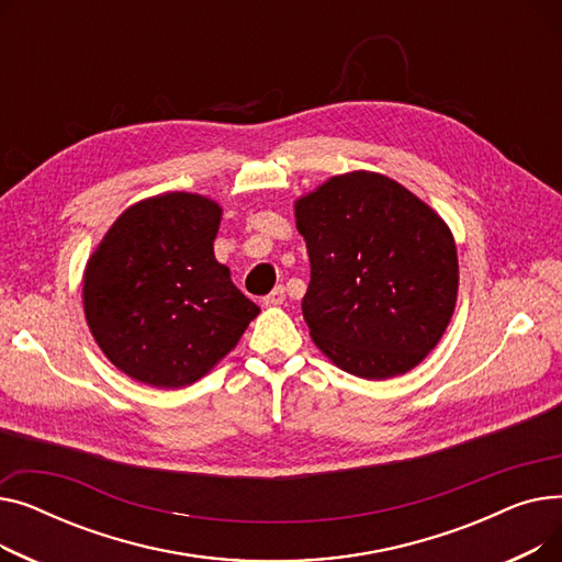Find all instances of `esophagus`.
<instances>
[{
    "label": "esophagus",
    "instance_id": "1",
    "mask_svg": "<svg viewBox=\"0 0 562 562\" xmlns=\"http://www.w3.org/2000/svg\"><path fill=\"white\" fill-rule=\"evenodd\" d=\"M284 299H286V291H284V286L280 284V286H276L269 296H263V307H278V305H282L284 303Z\"/></svg>",
    "mask_w": 562,
    "mask_h": 562
}]
</instances>
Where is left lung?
<instances>
[{
  "instance_id": "1",
  "label": "left lung",
  "mask_w": 562,
  "mask_h": 562,
  "mask_svg": "<svg viewBox=\"0 0 562 562\" xmlns=\"http://www.w3.org/2000/svg\"><path fill=\"white\" fill-rule=\"evenodd\" d=\"M296 225L312 269L303 316L314 344L369 380L417 367L456 307L447 223L390 177L356 170L301 198Z\"/></svg>"
}]
</instances>
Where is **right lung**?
<instances>
[{"mask_svg":"<svg viewBox=\"0 0 562 562\" xmlns=\"http://www.w3.org/2000/svg\"><path fill=\"white\" fill-rule=\"evenodd\" d=\"M221 206L164 193L121 214L83 273V312L104 356L153 387H184L236 346L259 307L214 257Z\"/></svg>","mask_w":562,"mask_h":562,"instance_id":"obj_1","label":"right lung"}]
</instances>
